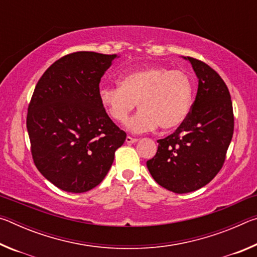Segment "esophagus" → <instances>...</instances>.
<instances>
[{"mask_svg": "<svg viewBox=\"0 0 257 257\" xmlns=\"http://www.w3.org/2000/svg\"><path fill=\"white\" fill-rule=\"evenodd\" d=\"M137 142H138L137 138H133V137H130V136H128L127 138H125V143H127V144H135V143H137Z\"/></svg>", "mask_w": 257, "mask_h": 257, "instance_id": "esophagus-1", "label": "esophagus"}]
</instances>
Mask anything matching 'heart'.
Masks as SVG:
<instances>
[{
	"label": "heart",
	"instance_id": "heart-1",
	"mask_svg": "<svg viewBox=\"0 0 257 257\" xmlns=\"http://www.w3.org/2000/svg\"><path fill=\"white\" fill-rule=\"evenodd\" d=\"M119 87H103L98 96L113 121L125 123L136 107L139 111L127 124L132 133L153 132L159 127L177 129L188 118L194 86L190 77L163 66H146L123 73Z\"/></svg>",
	"mask_w": 257,
	"mask_h": 257
}]
</instances>
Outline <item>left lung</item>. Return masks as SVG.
<instances>
[{
	"label": "left lung",
	"mask_w": 257,
	"mask_h": 257,
	"mask_svg": "<svg viewBox=\"0 0 257 257\" xmlns=\"http://www.w3.org/2000/svg\"><path fill=\"white\" fill-rule=\"evenodd\" d=\"M182 58L196 73V98L187 120L159 139L158 152L146 163L154 180L177 194L202 188L217 175L233 134L232 102L222 78L202 61Z\"/></svg>",
	"instance_id": "obj_1"
}]
</instances>
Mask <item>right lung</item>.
<instances>
[{"label": "right lung", "mask_w": 257, "mask_h": 257, "mask_svg": "<svg viewBox=\"0 0 257 257\" xmlns=\"http://www.w3.org/2000/svg\"><path fill=\"white\" fill-rule=\"evenodd\" d=\"M116 54L76 52L55 61L35 87L27 130L35 165L68 193L105 178L127 135L99 101V81Z\"/></svg>", "instance_id": "add662e5"}]
</instances>
